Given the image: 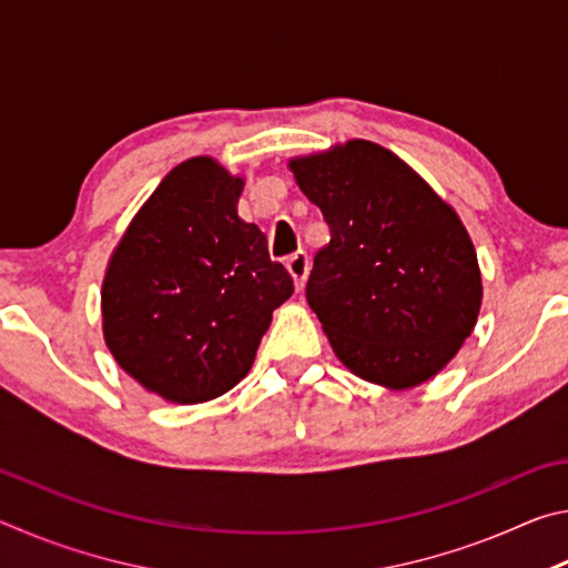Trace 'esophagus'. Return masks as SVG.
Listing matches in <instances>:
<instances>
[{
  "label": "esophagus",
  "mask_w": 568,
  "mask_h": 568,
  "mask_svg": "<svg viewBox=\"0 0 568 568\" xmlns=\"http://www.w3.org/2000/svg\"><path fill=\"white\" fill-rule=\"evenodd\" d=\"M287 273L293 275V283H295V291H301L305 277H307V271H311V261H307V255L303 253V250H297V253H293L291 257H287Z\"/></svg>",
  "instance_id": "1"
}]
</instances>
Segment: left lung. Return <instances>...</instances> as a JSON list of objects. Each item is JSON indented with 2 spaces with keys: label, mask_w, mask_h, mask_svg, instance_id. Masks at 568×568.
Returning a JSON list of instances; mask_svg holds the SVG:
<instances>
[{
  "label": "left lung",
  "mask_w": 568,
  "mask_h": 568,
  "mask_svg": "<svg viewBox=\"0 0 568 568\" xmlns=\"http://www.w3.org/2000/svg\"><path fill=\"white\" fill-rule=\"evenodd\" d=\"M331 243L305 285L333 351L371 383L410 388L458 353L480 307L464 223L390 150L351 140L291 160Z\"/></svg>",
  "instance_id": "obj_1"
}]
</instances>
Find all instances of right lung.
Returning a JSON list of instances; mask_svg holds the SVG:
<instances>
[{
	"label": "right lung",
	"mask_w": 568,
	"mask_h": 568,
	"mask_svg": "<svg viewBox=\"0 0 568 568\" xmlns=\"http://www.w3.org/2000/svg\"><path fill=\"white\" fill-rule=\"evenodd\" d=\"M243 180L210 158L160 182L102 283L104 341L124 371L175 403L223 396L253 365L293 277L237 217Z\"/></svg>",
	"instance_id": "obj_1"
}]
</instances>
